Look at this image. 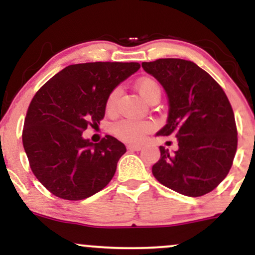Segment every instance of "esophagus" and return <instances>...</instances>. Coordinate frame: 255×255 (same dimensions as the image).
<instances>
[{"label":"esophagus","mask_w":255,"mask_h":255,"mask_svg":"<svg viewBox=\"0 0 255 255\" xmlns=\"http://www.w3.org/2000/svg\"><path fill=\"white\" fill-rule=\"evenodd\" d=\"M127 148L129 151H140L142 148V145H140V144H130V145H127Z\"/></svg>","instance_id":"1"}]
</instances>
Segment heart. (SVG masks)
<instances>
[{"label": "heart", "instance_id": "obj_1", "mask_svg": "<svg viewBox=\"0 0 255 255\" xmlns=\"http://www.w3.org/2000/svg\"><path fill=\"white\" fill-rule=\"evenodd\" d=\"M135 87L137 92L140 93L146 102H150L151 99L160 96V86L154 79L152 78H141L136 81ZM120 95V89H114L108 96L107 99V109L113 110L115 108ZM152 129V124L150 121H133V120H122L114 126V133L120 139L125 141L135 142L140 141L145 134Z\"/></svg>", "mask_w": 255, "mask_h": 255}]
</instances>
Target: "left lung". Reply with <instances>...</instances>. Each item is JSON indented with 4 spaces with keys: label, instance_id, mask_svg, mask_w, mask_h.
<instances>
[{
    "label": "left lung",
    "instance_id": "left-lung-1",
    "mask_svg": "<svg viewBox=\"0 0 255 255\" xmlns=\"http://www.w3.org/2000/svg\"><path fill=\"white\" fill-rule=\"evenodd\" d=\"M168 96L166 125L157 135L175 136L178 148L159 146L152 174L163 186L187 197H201L229 172L238 148L235 116L223 89L192 61L159 58L142 62Z\"/></svg>",
    "mask_w": 255,
    "mask_h": 255
}]
</instances>
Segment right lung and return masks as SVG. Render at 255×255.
Wrapping results in <instances>:
<instances>
[{
    "label": "right lung",
    "mask_w": 255,
    "mask_h": 255,
    "mask_svg": "<svg viewBox=\"0 0 255 255\" xmlns=\"http://www.w3.org/2000/svg\"><path fill=\"white\" fill-rule=\"evenodd\" d=\"M139 68L136 62L71 64L34 95L22 144L32 172L52 194L83 200L114 177L126 146L111 135L93 144L83 131L98 126L111 91Z\"/></svg>",
    "instance_id": "add662e5"
}]
</instances>
